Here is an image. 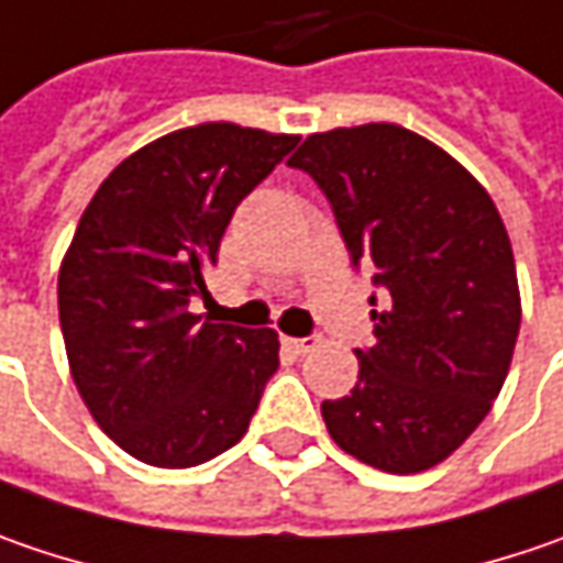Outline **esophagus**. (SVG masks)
Listing matches in <instances>:
<instances>
[{
  "instance_id": "1",
  "label": "esophagus",
  "mask_w": 563,
  "mask_h": 563,
  "mask_svg": "<svg viewBox=\"0 0 563 563\" xmlns=\"http://www.w3.org/2000/svg\"><path fill=\"white\" fill-rule=\"evenodd\" d=\"M282 345H285L291 354H310L313 349H317V339H291V335H285V339H282Z\"/></svg>"
}]
</instances>
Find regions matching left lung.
I'll return each mask as SVG.
<instances>
[{
  "mask_svg": "<svg viewBox=\"0 0 563 563\" xmlns=\"http://www.w3.org/2000/svg\"><path fill=\"white\" fill-rule=\"evenodd\" d=\"M288 164L320 184L352 263L383 288L354 389L323 402L329 434L379 472L443 463L492 411L520 332L514 246L488 189L396 123L313 132Z\"/></svg>",
  "mask_w": 563,
  "mask_h": 563,
  "instance_id": "obj_1",
  "label": "left lung"
}]
</instances>
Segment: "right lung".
Instances as JSON below:
<instances>
[{
	"label": "right lung",
	"instance_id": "obj_1",
	"mask_svg": "<svg viewBox=\"0 0 563 563\" xmlns=\"http://www.w3.org/2000/svg\"><path fill=\"white\" fill-rule=\"evenodd\" d=\"M297 135L199 123L113 167L59 266V325L78 396L139 463L189 468L246 434L278 367V332L189 313L240 199Z\"/></svg>",
	"mask_w": 563,
	"mask_h": 563
}]
</instances>
